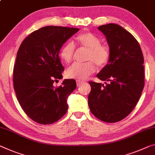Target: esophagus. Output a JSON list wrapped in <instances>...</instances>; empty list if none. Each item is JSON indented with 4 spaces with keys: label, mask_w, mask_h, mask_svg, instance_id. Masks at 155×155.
Listing matches in <instances>:
<instances>
[{
    "label": "esophagus",
    "mask_w": 155,
    "mask_h": 155,
    "mask_svg": "<svg viewBox=\"0 0 155 155\" xmlns=\"http://www.w3.org/2000/svg\"><path fill=\"white\" fill-rule=\"evenodd\" d=\"M83 83H84V82L82 80H77L76 81V84H77V86L78 87H80V85H82Z\"/></svg>",
    "instance_id": "34e87169"
}]
</instances>
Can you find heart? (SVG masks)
Returning <instances> with one entry per match:
<instances>
[{
  "instance_id": "obj_1",
  "label": "heart",
  "mask_w": 155,
  "mask_h": 155,
  "mask_svg": "<svg viewBox=\"0 0 155 155\" xmlns=\"http://www.w3.org/2000/svg\"><path fill=\"white\" fill-rule=\"evenodd\" d=\"M78 46L87 50L85 63H75L66 71V77L75 80H84L96 71V64L99 67L106 66L110 59V51L107 46L101 44V39L94 33L84 32L75 37ZM75 46L68 42L60 50V58L65 63L72 61L75 54Z\"/></svg>"
}]
</instances>
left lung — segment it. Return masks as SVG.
Returning a JSON list of instances; mask_svg holds the SVG:
<instances>
[{
  "label": "left lung",
  "mask_w": 155,
  "mask_h": 155,
  "mask_svg": "<svg viewBox=\"0 0 155 155\" xmlns=\"http://www.w3.org/2000/svg\"><path fill=\"white\" fill-rule=\"evenodd\" d=\"M110 51L108 64L97 74L104 84L89 82L88 104L91 113L106 123H116L131 113L144 87L143 55L139 42L119 25L99 26Z\"/></svg>",
  "instance_id": "8db88e82"
}]
</instances>
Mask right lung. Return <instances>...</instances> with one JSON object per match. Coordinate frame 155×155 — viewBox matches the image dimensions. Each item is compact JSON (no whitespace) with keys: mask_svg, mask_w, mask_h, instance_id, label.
<instances>
[{"mask_svg":"<svg viewBox=\"0 0 155 155\" xmlns=\"http://www.w3.org/2000/svg\"><path fill=\"white\" fill-rule=\"evenodd\" d=\"M79 28L46 26L35 30L21 43L14 66V89L20 105L32 120L49 125L68 110L67 98L76 88L73 79L61 86L64 66L59 58L61 46Z\"/></svg>","mask_w":155,"mask_h":155,"instance_id":"obj_1","label":"right lung"}]
</instances>
